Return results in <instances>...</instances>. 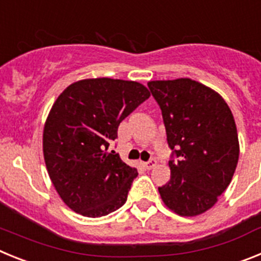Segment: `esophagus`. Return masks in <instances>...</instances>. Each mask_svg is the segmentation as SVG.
Listing matches in <instances>:
<instances>
[{"label":"esophagus","instance_id":"34e87169","mask_svg":"<svg viewBox=\"0 0 261 261\" xmlns=\"http://www.w3.org/2000/svg\"><path fill=\"white\" fill-rule=\"evenodd\" d=\"M156 166V159L155 158H151L150 161H147L146 163H145V167L147 168V170H151V168H154Z\"/></svg>","mask_w":261,"mask_h":261}]
</instances>
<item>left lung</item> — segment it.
Returning a JSON list of instances; mask_svg holds the SVG:
<instances>
[{
	"label": "left lung",
	"mask_w": 261,
	"mask_h": 261,
	"mask_svg": "<svg viewBox=\"0 0 261 261\" xmlns=\"http://www.w3.org/2000/svg\"><path fill=\"white\" fill-rule=\"evenodd\" d=\"M162 111L171 179L159 187L163 202L179 216L211 209L232 179L239 158L234 116L222 96L205 85L179 78L150 81Z\"/></svg>",
	"instance_id": "left-lung-1"
}]
</instances>
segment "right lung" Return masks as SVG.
<instances>
[{
    "label": "right lung",
    "instance_id": "1",
    "mask_svg": "<svg viewBox=\"0 0 261 261\" xmlns=\"http://www.w3.org/2000/svg\"><path fill=\"white\" fill-rule=\"evenodd\" d=\"M149 96L138 82L91 78L71 84L56 99L43 153L50 180L71 211L96 218L125 204L138 172L107 150L120 123Z\"/></svg>",
    "mask_w": 261,
    "mask_h": 261
}]
</instances>
